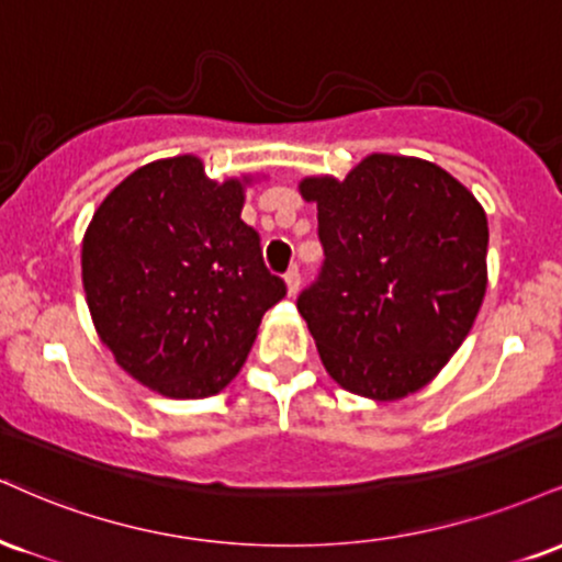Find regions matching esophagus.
<instances>
[{"mask_svg":"<svg viewBox=\"0 0 562 562\" xmlns=\"http://www.w3.org/2000/svg\"><path fill=\"white\" fill-rule=\"evenodd\" d=\"M285 285H288V295L299 293V288H301V272H299V267H290V269H288Z\"/></svg>","mask_w":562,"mask_h":562,"instance_id":"obj_1","label":"esophagus"}]
</instances>
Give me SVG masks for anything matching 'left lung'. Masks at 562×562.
I'll return each mask as SVG.
<instances>
[{
  "label": "left lung",
  "mask_w": 562,
  "mask_h": 562,
  "mask_svg": "<svg viewBox=\"0 0 562 562\" xmlns=\"http://www.w3.org/2000/svg\"><path fill=\"white\" fill-rule=\"evenodd\" d=\"M322 272L299 295L342 390L401 401L435 380L474 327L490 227L474 193L431 161L371 154L346 180L303 178Z\"/></svg>",
  "instance_id": "obj_1"
}]
</instances>
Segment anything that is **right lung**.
<instances>
[{
    "label": "right lung",
    "instance_id": "obj_1",
    "mask_svg": "<svg viewBox=\"0 0 562 562\" xmlns=\"http://www.w3.org/2000/svg\"><path fill=\"white\" fill-rule=\"evenodd\" d=\"M248 178L209 180L193 154L138 167L101 201L83 238V290L114 361L159 395L195 401L246 363L285 282L240 220Z\"/></svg>",
    "mask_w": 562,
    "mask_h": 562
}]
</instances>
